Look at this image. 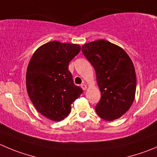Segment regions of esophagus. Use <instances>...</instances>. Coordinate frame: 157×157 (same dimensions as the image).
Returning <instances> with one entry per match:
<instances>
[{
	"mask_svg": "<svg viewBox=\"0 0 157 157\" xmlns=\"http://www.w3.org/2000/svg\"><path fill=\"white\" fill-rule=\"evenodd\" d=\"M81 87H82V89H83V90H86V89H87V86H86V85L84 84V83L81 85Z\"/></svg>",
	"mask_w": 157,
	"mask_h": 157,
	"instance_id": "1",
	"label": "esophagus"
}]
</instances>
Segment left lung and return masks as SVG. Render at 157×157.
<instances>
[{
	"label": "left lung",
	"mask_w": 157,
	"mask_h": 157,
	"mask_svg": "<svg viewBox=\"0 0 157 157\" xmlns=\"http://www.w3.org/2000/svg\"><path fill=\"white\" fill-rule=\"evenodd\" d=\"M82 51L95 68L101 92L97 115L107 121L119 119L135 98L136 76L132 60L122 48L105 40L83 44Z\"/></svg>",
	"instance_id": "obj_1"
}]
</instances>
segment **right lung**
I'll return each instance as SVG.
<instances>
[{
  "label": "right lung",
  "instance_id": "add662e5",
  "mask_svg": "<svg viewBox=\"0 0 157 157\" xmlns=\"http://www.w3.org/2000/svg\"><path fill=\"white\" fill-rule=\"evenodd\" d=\"M80 50L78 44L50 41L38 48L30 60L26 72L28 96L35 109L51 120L67 117L71 104L83 92L68 70Z\"/></svg>",
  "mask_w": 157,
  "mask_h": 157
}]
</instances>
